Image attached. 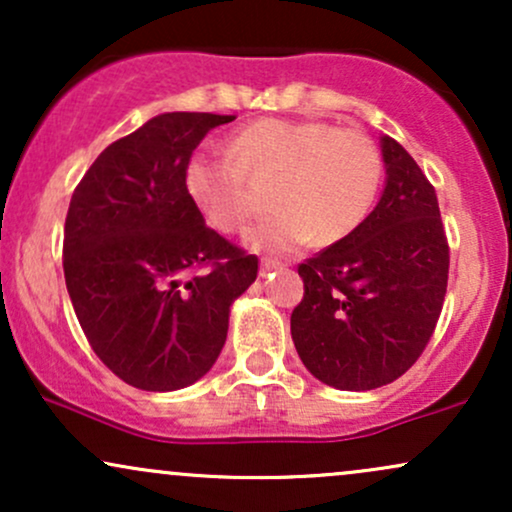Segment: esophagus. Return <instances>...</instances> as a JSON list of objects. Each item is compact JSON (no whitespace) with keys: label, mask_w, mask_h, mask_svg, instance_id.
Masks as SVG:
<instances>
[{"label":"esophagus","mask_w":512,"mask_h":512,"mask_svg":"<svg viewBox=\"0 0 512 512\" xmlns=\"http://www.w3.org/2000/svg\"><path fill=\"white\" fill-rule=\"evenodd\" d=\"M279 269H284V264L279 262H272V260H262L260 264V274H269V272H279Z\"/></svg>","instance_id":"34e87169"}]
</instances>
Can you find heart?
Segmentation results:
<instances>
[{"label": "heart", "mask_w": 512, "mask_h": 512, "mask_svg": "<svg viewBox=\"0 0 512 512\" xmlns=\"http://www.w3.org/2000/svg\"><path fill=\"white\" fill-rule=\"evenodd\" d=\"M248 175L276 178V214L255 223L245 243L260 252H291L308 240L339 243L366 221L383 180V156L358 129L267 117L240 129L231 154L195 151L185 168L187 195L211 226L238 231L252 214Z\"/></svg>", "instance_id": "obj_1"}]
</instances>
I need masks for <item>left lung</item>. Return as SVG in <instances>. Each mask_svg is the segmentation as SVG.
<instances>
[{"label":"left lung","instance_id":"8db88e82","mask_svg":"<svg viewBox=\"0 0 512 512\" xmlns=\"http://www.w3.org/2000/svg\"><path fill=\"white\" fill-rule=\"evenodd\" d=\"M385 187L366 221L298 267L291 313L303 366L320 383L366 392L414 366L448 289V238L436 190L402 144L383 134Z\"/></svg>","mask_w":512,"mask_h":512}]
</instances>
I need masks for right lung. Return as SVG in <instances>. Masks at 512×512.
Masks as SVG:
<instances>
[{"instance_id":"add662e5","label":"right lung","mask_w":512,"mask_h":512,"mask_svg":"<svg viewBox=\"0 0 512 512\" xmlns=\"http://www.w3.org/2000/svg\"><path fill=\"white\" fill-rule=\"evenodd\" d=\"M233 115L163 113L93 161L64 221V281L96 356L127 385L173 392L219 358L257 257L204 223L185 168ZM204 268V273L198 269Z\"/></svg>"}]
</instances>
